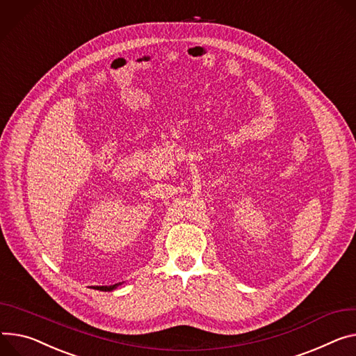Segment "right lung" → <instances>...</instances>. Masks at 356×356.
<instances>
[{
  "mask_svg": "<svg viewBox=\"0 0 356 356\" xmlns=\"http://www.w3.org/2000/svg\"><path fill=\"white\" fill-rule=\"evenodd\" d=\"M120 285H122V282H120V284H115V285H109V286H97L95 289H98V291H104V292H111V291L117 289Z\"/></svg>",
  "mask_w": 356,
  "mask_h": 356,
  "instance_id": "obj_1",
  "label": "right lung"
}]
</instances>
